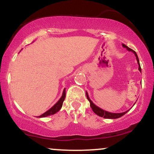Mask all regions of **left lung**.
Returning a JSON list of instances; mask_svg holds the SVG:
<instances>
[{
  "label": "left lung",
  "instance_id": "8db88e82",
  "mask_svg": "<svg viewBox=\"0 0 154 154\" xmlns=\"http://www.w3.org/2000/svg\"><path fill=\"white\" fill-rule=\"evenodd\" d=\"M122 46L124 48H125L128 49V51H132V52L134 54H135L136 59H137V63H138V69H139L140 72H141V68H140V65L139 59H138V57H137V54H136L135 51L132 50L131 48H128L126 45H125V44H122ZM86 95H87V98H88V100H89L90 104H91V109H93V112H94L95 114H96L98 116H100V117L106 118V119H117V118H119V117H121V116H122L123 115H125V114H126V113L129 111V110L126 111H125V112H122V113H111V112H109V111H106L103 110V109H100V108L97 106L95 104L93 103V101H92V100L90 99V98H89V96H88V94L87 92H86Z\"/></svg>",
  "mask_w": 154,
  "mask_h": 154
}]
</instances>
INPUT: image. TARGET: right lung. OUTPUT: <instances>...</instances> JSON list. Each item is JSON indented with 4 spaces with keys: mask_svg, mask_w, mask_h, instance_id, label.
<instances>
[{
    "mask_svg": "<svg viewBox=\"0 0 154 154\" xmlns=\"http://www.w3.org/2000/svg\"><path fill=\"white\" fill-rule=\"evenodd\" d=\"M65 97H66V88H64L63 89V93H62V95H61V98L59 100V101L57 102L54 106H52L51 108L49 110H48L47 111H45L44 114H42V115L38 116L39 118H42V117H45V116H51V115H53V114H56V112H58L60 109H61V107H62V105H63V100L65 99Z\"/></svg>",
    "mask_w": 154,
    "mask_h": 154,
    "instance_id": "right-lung-1",
    "label": "right lung"
}]
</instances>
